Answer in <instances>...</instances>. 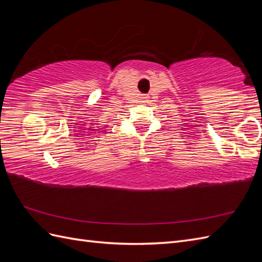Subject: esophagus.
<instances>
[{
  "mask_svg": "<svg viewBox=\"0 0 262 262\" xmlns=\"http://www.w3.org/2000/svg\"><path fill=\"white\" fill-rule=\"evenodd\" d=\"M144 98H148V97H147V96H144Z\"/></svg>",
  "mask_w": 262,
  "mask_h": 262,
  "instance_id": "1",
  "label": "esophagus"
}]
</instances>
